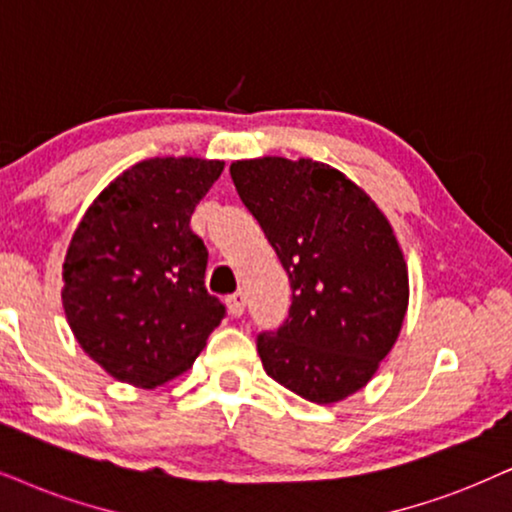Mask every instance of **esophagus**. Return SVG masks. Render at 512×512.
Returning <instances> with one entry per match:
<instances>
[{
	"label": "esophagus",
	"instance_id": "1",
	"mask_svg": "<svg viewBox=\"0 0 512 512\" xmlns=\"http://www.w3.org/2000/svg\"><path fill=\"white\" fill-rule=\"evenodd\" d=\"M226 307H229V314L231 316H243L245 312V295L243 293H236V295H229L226 297Z\"/></svg>",
	"mask_w": 512,
	"mask_h": 512
}]
</instances>
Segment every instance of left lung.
<instances>
[{
	"mask_svg": "<svg viewBox=\"0 0 512 512\" xmlns=\"http://www.w3.org/2000/svg\"><path fill=\"white\" fill-rule=\"evenodd\" d=\"M286 269L293 304L257 338L269 378L314 404L368 385L409 309V269L390 219L335 167L278 155L229 167Z\"/></svg>",
	"mask_w": 512,
	"mask_h": 512,
	"instance_id": "1",
	"label": "left lung"
}]
</instances>
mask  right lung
<instances>
[{
	"label": "right lung",
	"mask_w": 512,
	"mask_h": 512,
	"mask_svg": "<svg viewBox=\"0 0 512 512\" xmlns=\"http://www.w3.org/2000/svg\"><path fill=\"white\" fill-rule=\"evenodd\" d=\"M222 160L148 158L89 205L63 260L75 340L120 383L153 387L189 371L224 304L205 290L208 250L191 215Z\"/></svg>",
	"instance_id": "obj_1"
}]
</instances>
